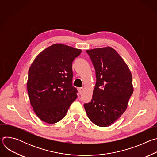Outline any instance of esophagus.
<instances>
[{
	"mask_svg": "<svg viewBox=\"0 0 157 157\" xmlns=\"http://www.w3.org/2000/svg\"><path fill=\"white\" fill-rule=\"evenodd\" d=\"M78 89V91H79V94H81L82 91H83V88L82 87H79Z\"/></svg>",
	"mask_w": 157,
	"mask_h": 157,
	"instance_id": "obj_1",
	"label": "esophagus"
}]
</instances>
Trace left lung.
I'll use <instances>...</instances> for the list:
<instances>
[{"instance_id":"left-lung-1","label":"left lung","mask_w":157,"mask_h":157,"mask_svg":"<svg viewBox=\"0 0 157 157\" xmlns=\"http://www.w3.org/2000/svg\"><path fill=\"white\" fill-rule=\"evenodd\" d=\"M94 67L96 82L93 98L84 107L89 119L107 127L120 118L133 93L132 76L120 55L110 47L87 50Z\"/></svg>"}]
</instances>
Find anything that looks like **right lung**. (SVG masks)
Masks as SVG:
<instances>
[{"mask_svg":"<svg viewBox=\"0 0 157 157\" xmlns=\"http://www.w3.org/2000/svg\"><path fill=\"white\" fill-rule=\"evenodd\" d=\"M81 53V50L55 44L41 52L32 64L28 94L34 112L43 122H59L77 98L72 63Z\"/></svg>","mask_w":157,"mask_h":157,"instance_id":"add662e5","label":"right lung"}]
</instances>
